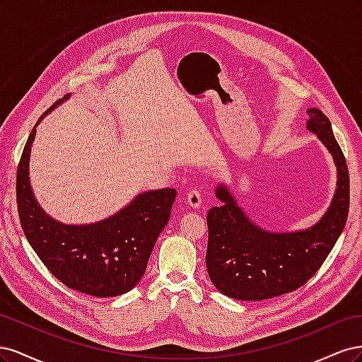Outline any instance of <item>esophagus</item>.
<instances>
[{"label":"esophagus","instance_id":"esophagus-1","mask_svg":"<svg viewBox=\"0 0 362 362\" xmlns=\"http://www.w3.org/2000/svg\"><path fill=\"white\" fill-rule=\"evenodd\" d=\"M187 204L192 206V208H199L201 204H202V194L198 189H193L190 190V193L187 194Z\"/></svg>","mask_w":362,"mask_h":362}]
</instances>
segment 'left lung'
Returning <instances> with one entry per match:
<instances>
[{
    "label": "left lung",
    "instance_id": "left-lung-1",
    "mask_svg": "<svg viewBox=\"0 0 362 362\" xmlns=\"http://www.w3.org/2000/svg\"><path fill=\"white\" fill-rule=\"evenodd\" d=\"M306 129L315 134L337 168L329 206L314 225L294 231H270L255 223L225 182L216 185L221 206L206 213V270L214 287L237 300H264L298 290L320 269L341 235L349 213V170L331 122L308 108Z\"/></svg>",
    "mask_w": 362,
    "mask_h": 362
}]
</instances>
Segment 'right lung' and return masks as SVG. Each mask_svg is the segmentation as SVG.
<instances>
[{"label": "right lung", "mask_w": 362, "mask_h": 362, "mask_svg": "<svg viewBox=\"0 0 362 362\" xmlns=\"http://www.w3.org/2000/svg\"><path fill=\"white\" fill-rule=\"evenodd\" d=\"M60 103L37 120L27 140L16 175L21 225L30 246L64 286L96 298L133 290L145 275L151 252L168 225L175 189L148 190L115 214L93 223H63L37 202L30 181V156L36 128Z\"/></svg>", "instance_id": "obj_1"}]
</instances>
